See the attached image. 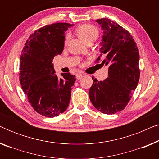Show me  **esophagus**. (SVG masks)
Returning <instances> with one entry per match:
<instances>
[{
	"label": "esophagus",
	"instance_id": "1",
	"mask_svg": "<svg viewBox=\"0 0 159 159\" xmlns=\"http://www.w3.org/2000/svg\"><path fill=\"white\" fill-rule=\"evenodd\" d=\"M82 77H83V75H82V74H77V76H76V77H77V80L82 79Z\"/></svg>",
	"mask_w": 159,
	"mask_h": 159
}]
</instances>
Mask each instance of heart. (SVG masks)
Wrapping results in <instances>:
<instances>
[{"label": "heart", "mask_w": 159, "mask_h": 159, "mask_svg": "<svg viewBox=\"0 0 159 159\" xmlns=\"http://www.w3.org/2000/svg\"><path fill=\"white\" fill-rule=\"evenodd\" d=\"M77 33L80 38L84 43L93 42L98 38L99 34L98 30L93 25H81L77 29ZM70 38V34H67L65 38V43H68Z\"/></svg>", "instance_id": "heart-1"}]
</instances>
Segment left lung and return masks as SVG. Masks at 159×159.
<instances>
[{
	"label": "left lung",
	"instance_id": "8db88e82",
	"mask_svg": "<svg viewBox=\"0 0 159 159\" xmlns=\"http://www.w3.org/2000/svg\"><path fill=\"white\" fill-rule=\"evenodd\" d=\"M103 31L100 52L108 66L103 81L93 78L89 97L94 107L103 114H114L129 103L140 79L138 47L130 33L118 24L103 18L95 20ZM100 59V56L97 60Z\"/></svg>",
	"mask_w": 159,
	"mask_h": 159
}]
</instances>
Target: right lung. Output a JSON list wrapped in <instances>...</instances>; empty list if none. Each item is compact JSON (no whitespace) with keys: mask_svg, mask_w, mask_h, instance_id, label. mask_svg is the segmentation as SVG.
<instances>
[{"mask_svg":"<svg viewBox=\"0 0 159 159\" xmlns=\"http://www.w3.org/2000/svg\"><path fill=\"white\" fill-rule=\"evenodd\" d=\"M74 25L54 23L32 33L21 51L19 80L21 88L35 111L54 117L66 110L76 78L71 73L56 75L54 56L64 47L65 32Z\"/></svg>","mask_w":159,"mask_h":159,"instance_id":"right-lung-1","label":"right lung"}]
</instances>
